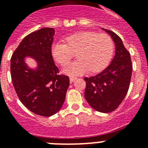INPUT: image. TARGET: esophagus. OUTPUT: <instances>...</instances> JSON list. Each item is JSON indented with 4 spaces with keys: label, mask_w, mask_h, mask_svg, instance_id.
I'll return each instance as SVG.
<instances>
[{
    "label": "esophagus",
    "mask_w": 148,
    "mask_h": 148,
    "mask_svg": "<svg viewBox=\"0 0 148 148\" xmlns=\"http://www.w3.org/2000/svg\"><path fill=\"white\" fill-rule=\"evenodd\" d=\"M75 80H77V77H70V81H71V83L74 82Z\"/></svg>",
    "instance_id": "1"
}]
</instances>
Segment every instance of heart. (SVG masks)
<instances>
[{
  "label": "heart",
  "instance_id": "obj_1",
  "mask_svg": "<svg viewBox=\"0 0 148 148\" xmlns=\"http://www.w3.org/2000/svg\"><path fill=\"white\" fill-rule=\"evenodd\" d=\"M64 43H53L51 54L61 65L69 62L73 53H77L76 61L68 64L63 72L70 76L83 74L88 71L97 73L104 69L112 58L114 43L110 36L94 31H82L64 38Z\"/></svg>",
  "mask_w": 148,
  "mask_h": 148
}]
</instances>
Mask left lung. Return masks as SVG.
Returning <instances> with one entry per match:
<instances>
[{"label": "left lung", "mask_w": 148, "mask_h": 148, "mask_svg": "<svg viewBox=\"0 0 148 148\" xmlns=\"http://www.w3.org/2000/svg\"><path fill=\"white\" fill-rule=\"evenodd\" d=\"M115 44V55L111 63L100 74L84 77V97L99 112L110 113L117 109L126 96L132 74L131 55L119 36L103 29Z\"/></svg>", "instance_id": "8db88e82"}]
</instances>
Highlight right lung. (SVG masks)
<instances>
[{"label": "right lung", "mask_w": 148, "mask_h": 148, "mask_svg": "<svg viewBox=\"0 0 148 148\" xmlns=\"http://www.w3.org/2000/svg\"><path fill=\"white\" fill-rule=\"evenodd\" d=\"M53 36L51 27L32 32L22 40L10 59V74L17 97L28 110L43 117L52 116L61 108L70 84L69 77L59 74L53 62ZM27 56L36 60V69L25 63Z\"/></svg>", "instance_id": "right-lung-1"}]
</instances>
